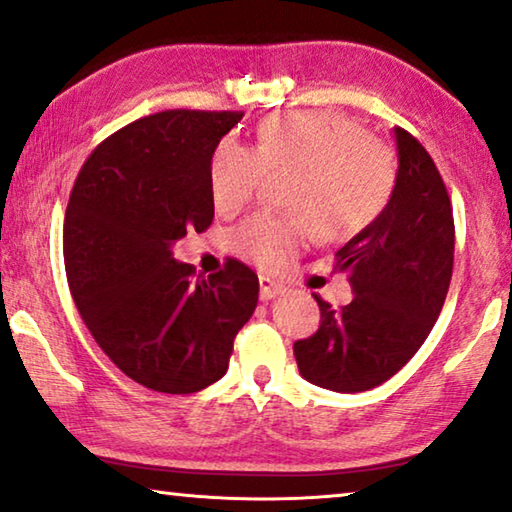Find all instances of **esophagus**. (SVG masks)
<instances>
[{
    "label": "esophagus",
    "mask_w": 512,
    "mask_h": 512,
    "mask_svg": "<svg viewBox=\"0 0 512 512\" xmlns=\"http://www.w3.org/2000/svg\"><path fill=\"white\" fill-rule=\"evenodd\" d=\"M285 287L276 283V280H271L269 276H259V299L262 301H271L276 299L278 294H283Z\"/></svg>",
    "instance_id": "34e87169"
}]
</instances>
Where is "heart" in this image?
Returning <instances> with one entry per match:
<instances>
[{
    "label": "heart",
    "mask_w": 512,
    "mask_h": 512,
    "mask_svg": "<svg viewBox=\"0 0 512 512\" xmlns=\"http://www.w3.org/2000/svg\"><path fill=\"white\" fill-rule=\"evenodd\" d=\"M269 174L292 176L287 211L259 213L234 232V248L262 269H283L320 232L350 241L390 204L397 162L385 143L366 136L357 120L336 111L273 115L259 127L257 150L222 139L211 155L208 185L220 213L248 206Z\"/></svg>",
    "instance_id": "obj_1"
}]
</instances>
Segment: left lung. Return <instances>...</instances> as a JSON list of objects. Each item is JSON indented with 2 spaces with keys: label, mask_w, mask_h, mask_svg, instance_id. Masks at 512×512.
<instances>
[{
  "label": "left lung",
  "mask_w": 512,
  "mask_h": 512,
  "mask_svg": "<svg viewBox=\"0 0 512 512\" xmlns=\"http://www.w3.org/2000/svg\"><path fill=\"white\" fill-rule=\"evenodd\" d=\"M397 185L383 215L336 253L352 301L320 306V329L294 343L299 373L331 392H366L420 350L441 313L455 259L450 197L422 143L394 127Z\"/></svg>",
  "instance_id": "left-lung-1"
}]
</instances>
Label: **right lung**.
<instances>
[{"instance_id": "obj_1", "label": "right lung", "mask_w": 512, "mask_h": 512, "mask_svg": "<svg viewBox=\"0 0 512 512\" xmlns=\"http://www.w3.org/2000/svg\"><path fill=\"white\" fill-rule=\"evenodd\" d=\"M243 113L162 111L92 150L64 215V269L85 327L148 390L192 394L227 373L259 280L229 259L197 276L174 259L187 229L213 222L211 155Z\"/></svg>"}]
</instances>
